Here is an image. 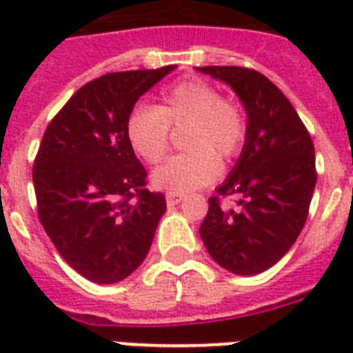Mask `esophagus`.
I'll list each match as a JSON object with an SVG mask.
<instances>
[{"label":"esophagus","mask_w":353,"mask_h":353,"mask_svg":"<svg viewBox=\"0 0 353 353\" xmlns=\"http://www.w3.org/2000/svg\"><path fill=\"white\" fill-rule=\"evenodd\" d=\"M183 201V194H176V192H166V203L174 207V205L181 203Z\"/></svg>","instance_id":"1"}]
</instances>
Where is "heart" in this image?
<instances>
[{
  "instance_id": "heart-1",
  "label": "heart",
  "mask_w": 353,
  "mask_h": 353,
  "mask_svg": "<svg viewBox=\"0 0 353 353\" xmlns=\"http://www.w3.org/2000/svg\"><path fill=\"white\" fill-rule=\"evenodd\" d=\"M185 128V154L174 155L155 168L152 185L176 194L192 192L214 181L220 161L240 154L247 121L236 102L227 101L216 85L199 79L170 85L152 106L135 108L126 119V139L143 161L155 165L168 152L170 128Z\"/></svg>"
}]
</instances>
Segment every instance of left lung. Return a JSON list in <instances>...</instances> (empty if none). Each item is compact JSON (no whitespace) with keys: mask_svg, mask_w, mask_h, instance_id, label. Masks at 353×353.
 Returning <instances> with one entry per match:
<instances>
[{"mask_svg":"<svg viewBox=\"0 0 353 353\" xmlns=\"http://www.w3.org/2000/svg\"><path fill=\"white\" fill-rule=\"evenodd\" d=\"M196 69L231 85L247 113L245 144L216 188L236 196V207L210 198L199 236L218 265L251 276L279 262L301 234L317 183L315 148L295 108L262 73L234 65Z\"/></svg>","mask_w":353,"mask_h":353,"instance_id":"left-lung-1","label":"left lung"}]
</instances>
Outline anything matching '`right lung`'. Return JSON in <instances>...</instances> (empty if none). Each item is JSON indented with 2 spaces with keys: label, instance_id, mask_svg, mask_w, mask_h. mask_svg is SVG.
<instances>
[{
  "label": "right lung",
  "instance_id": "right-lung-1",
  "mask_svg": "<svg viewBox=\"0 0 353 353\" xmlns=\"http://www.w3.org/2000/svg\"><path fill=\"white\" fill-rule=\"evenodd\" d=\"M176 65L108 73L82 85L47 126L32 168L38 216L84 279L115 284L143 263L165 214L128 144L135 102Z\"/></svg>",
  "mask_w": 353,
  "mask_h": 353
}]
</instances>
